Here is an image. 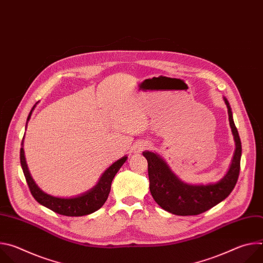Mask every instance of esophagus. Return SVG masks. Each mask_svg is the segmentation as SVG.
Returning <instances> with one entry per match:
<instances>
[{
    "label": "esophagus",
    "instance_id": "1",
    "mask_svg": "<svg viewBox=\"0 0 263 263\" xmlns=\"http://www.w3.org/2000/svg\"><path fill=\"white\" fill-rule=\"evenodd\" d=\"M146 147H147V145H146V144H141V145H139V146L137 147L136 151H137V152H141L142 149H144V148H146Z\"/></svg>",
    "mask_w": 263,
    "mask_h": 263
}]
</instances>
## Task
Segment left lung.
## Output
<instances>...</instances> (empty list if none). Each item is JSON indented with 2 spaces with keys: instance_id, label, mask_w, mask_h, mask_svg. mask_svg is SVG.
I'll list each match as a JSON object with an SVG mask.
<instances>
[{
  "instance_id": "left-lung-1",
  "label": "left lung",
  "mask_w": 263,
  "mask_h": 263,
  "mask_svg": "<svg viewBox=\"0 0 263 263\" xmlns=\"http://www.w3.org/2000/svg\"><path fill=\"white\" fill-rule=\"evenodd\" d=\"M228 108L230 127L235 140V153L228 173L214 184L192 185L182 182L156 153L144 151L147 160L149 192L155 202L164 210L176 215H197L203 213L226 199L236 185L241 157V141L235 127L229 102L223 98Z\"/></svg>"
}]
</instances>
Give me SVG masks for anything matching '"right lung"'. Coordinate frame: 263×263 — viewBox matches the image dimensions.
<instances>
[{"instance_id":"1","label":"right lung","mask_w":263,"mask_h":263,"mask_svg":"<svg viewBox=\"0 0 263 263\" xmlns=\"http://www.w3.org/2000/svg\"><path fill=\"white\" fill-rule=\"evenodd\" d=\"M36 104L33 106V108L30 111L27 119V124L31 118L32 111L34 110ZM23 141H24V137H23ZM23 141H22V145H23ZM126 160H127V156H124L123 158L116 161L114 164H111L104 172L98 184L90 191L73 198H57L44 193L40 187L35 184L34 180L32 179L29 173V170L26 163L24 148L23 146L21 147V165L33 198L40 204L51 209L52 211L61 215H66V216H83L99 210L108 199V196L111 190L112 180H114L115 176L117 175V173L119 172V170L122 167V165L125 163Z\"/></svg>"}]
</instances>
